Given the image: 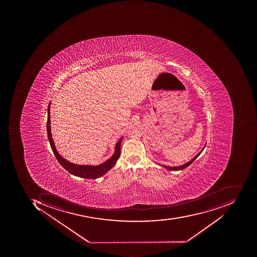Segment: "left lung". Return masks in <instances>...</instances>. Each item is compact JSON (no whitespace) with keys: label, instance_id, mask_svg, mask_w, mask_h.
Here are the masks:
<instances>
[{"label":"left lung","instance_id":"8db88e82","mask_svg":"<svg viewBox=\"0 0 257 257\" xmlns=\"http://www.w3.org/2000/svg\"><path fill=\"white\" fill-rule=\"evenodd\" d=\"M203 149L201 150V151H200L199 153H198V155H196V156L195 157V158H193V159L191 160V161H189V162L186 163V164H185V165H181V166H178V167H169V166H164L165 168H167L168 170H170V171H180V170H183L185 169V168H186L187 167L189 166L190 165H191L192 163H193V161H195V159H196L197 158H198V156H199L200 155H201V153L202 152V151H203Z\"/></svg>","mask_w":257,"mask_h":257}]
</instances>
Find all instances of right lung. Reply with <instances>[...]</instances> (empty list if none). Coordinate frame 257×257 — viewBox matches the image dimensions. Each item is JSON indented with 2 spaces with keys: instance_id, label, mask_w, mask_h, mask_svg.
<instances>
[{
  "instance_id": "add662e5",
  "label": "right lung",
  "mask_w": 257,
  "mask_h": 257,
  "mask_svg": "<svg viewBox=\"0 0 257 257\" xmlns=\"http://www.w3.org/2000/svg\"><path fill=\"white\" fill-rule=\"evenodd\" d=\"M50 104L49 102L48 106V119H47V135L49 138V143H50L51 148L53 151L54 155L56 156V159L59 161V164L63 167L65 169L67 170L69 173L75 176L79 177V178H88V179H96L99 177L104 175L105 174L109 171V169L114 166L117 160L119 159V155H120V144L122 141V138L119 139L117 144L115 147V152L107 161H105L102 165L98 166H91V165H78L69 162L66 159H64L61 155H59L57 150L56 149V146L54 144L53 140L51 134L50 126Z\"/></svg>"
}]
</instances>
